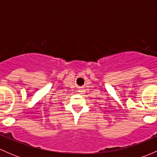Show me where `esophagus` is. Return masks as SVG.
I'll return each mask as SVG.
<instances>
[{
	"label": "esophagus",
	"instance_id": "1",
	"mask_svg": "<svg viewBox=\"0 0 157 157\" xmlns=\"http://www.w3.org/2000/svg\"><path fill=\"white\" fill-rule=\"evenodd\" d=\"M79 92H80V93H83L85 92V90H83V89H80V90H79Z\"/></svg>",
	"mask_w": 157,
	"mask_h": 157
}]
</instances>
